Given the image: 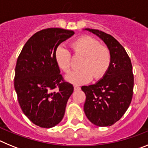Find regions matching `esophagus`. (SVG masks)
<instances>
[{"instance_id":"obj_1","label":"esophagus","mask_w":148,"mask_h":148,"mask_svg":"<svg viewBox=\"0 0 148 148\" xmlns=\"http://www.w3.org/2000/svg\"><path fill=\"white\" fill-rule=\"evenodd\" d=\"M81 88L78 86H74V90L75 91H78V90H80Z\"/></svg>"}]
</instances>
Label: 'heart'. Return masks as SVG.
<instances>
[{
    "label": "heart",
    "instance_id": "b5f03b06",
    "mask_svg": "<svg viewBox=\"0 0 148 148\" xmlns=\"http://www.w3.org/2000/svg\"><path fill=\"white\" fill-rule=\"evenodd\" d=\"M74 53L84 56L79 70H73L66 74L65 79L75 85L84 84L92 80L100 79L106 74L110 64L111 56L109 49L101 46L96 39L90 36H84L72 44ZM54 58L56 64L64 72L69 71L71 66V54L63 44L56 48Z\"/></svg>",
    "mask_w": 148,
    "mask_h": 148
}]
</instances>
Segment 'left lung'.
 I'll return each instance as SVG.
<instances>
[{"instance_id": "8db88e82", "label": "left lung", "mask_w": 148, "mask_h": 148, "mask_svg": "<svg viewBox=\"0 0 148 148\" xmlns=\"http://www.w3.org/2000/svg\"><path fill=\"white\" fill-rule=\"evenodd\" d=\"M84 30L102 40L111 56L105 75L94 84L82 87L86 95L84 110L96 126H111L122 117L131 102L134 84L131 61L125 48L113 36L98 29Z\"/></svg>"}]
</instances>
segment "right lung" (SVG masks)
Here are the masks:
<instances>
[{"label": "right lung", "instance_id": "right-lung-1", "mask_svg": "<svg viewBox=\"0 0 148 148\" xmlns=\"http://www.w3.org/2000/svg\"><path fill=\"white\" fill-rule=\"evenodd\" d=\"M74 34L61 28L39 31L27 40L17 60L14 85L18 102L24 115L40 127L60 123L73 92L71 84L63 81L54 52ZM57 86L59 90L53 91Z\"/></svg>", "mask_w": 148, "mask_h": 148}]
</instances>
